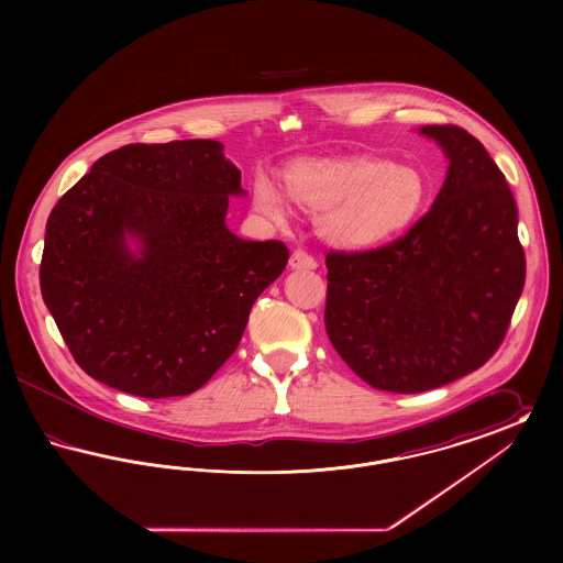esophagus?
<instances>
[{"mask_svg":"<svg viewBox=\"0 0 563 563\" xmlns=\"http://www.w3.org/2000/svg\"><path fill=\"white\" fill-rule=\"evenodd\" d=\"M289 266L294 269H314L319 264L310 253H306L303 249H297V251H294L291 260H289Z\"/></svg>","mask_w":563,"mask_h":563,"instance_id":"34e87169","label":"esophagus"}]
</instances>
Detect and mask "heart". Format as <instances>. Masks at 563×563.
Segmentation results:
<instances>
[{
    "instance_id": "obj_1",
    "label": "heart",
    "mask_w": 563,
    "mask_h": 563,
    "mask_svg": "<svg viewBox=\"0 0 563 563\" xmlns=\"http://www.w3.org/2000/svg\"><path fill=\"white\" fill-rule=\"evenodd\" d=\"M285 189L257 175L255 209L280 223L291 211L289 195L295 205L317 213L322 239L344 249H372L399 236L427 198L416 168L374 158L299 162L285 170Z\"/></svg>"
}]
</instances>
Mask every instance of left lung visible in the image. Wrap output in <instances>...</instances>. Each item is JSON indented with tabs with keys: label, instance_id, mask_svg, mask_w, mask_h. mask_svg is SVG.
I'll list each match as a JSON object with an SVG mask.
<instances>
[{
	"label": "left lung",
	"instance_id": "obj_1",
	"mask_svg": "<svg viewBox=\"0 0 563 563\" xmlns=\"http://www.w3.org/2000/svg\"><path fill=\"white\" fill-rule=\"evenodd\" d=\"M448 177L395 242L327 253V335L354 374L413 395L479 369L500 349L526 283L517 205L482 141L430 124Z\"/></svg>",
	"mask_w": 563,
	"mask_h": 563
}]
</instances>
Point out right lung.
Wrapping results in <instances>:
<instances>
[{
    "label": "right lung",
    "instance_id": "add662e5",
    "mask_svg": "<svg viewBox=\"0 0 563 563\" xmlns=\"http://www.w3.org/2000/svg\"><path fill=\"white\" fill-rule=\"evenodd\" d=\"M241 194V170L213 139L124 145L63 194L40 287L86 374L166 399L196 393L232 356L255 299L289 262L285 242L225 228Z\"/></svg>",
    "mask_w": 563,
    "mask_h": 563
}]
</instances>
